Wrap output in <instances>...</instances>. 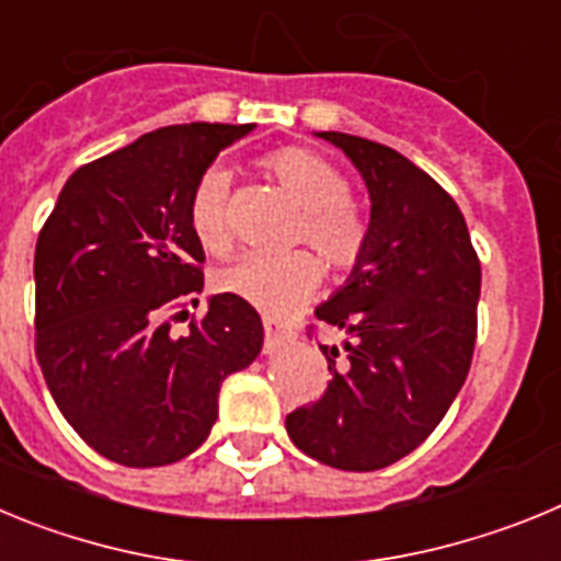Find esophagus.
Masks as SVG:
<instances>
[{
    "label": "esophagus",
    "mask_w": 561,
    "mask_h": 561,
    "mask_svg": "<svg viewBox=\"0 0 561 561\" xmlns=\"http://www.w3.org/2000/svg\"><path fill=\"white\" fill-rule=\"evenodd\" d=\"M286 336H289V331H286L284 325L277 323V320H272V317H264V351L266 354H272L277 345H284Z\"/></svg>",
    "instance_id": "34e87169"
}]
</instances>
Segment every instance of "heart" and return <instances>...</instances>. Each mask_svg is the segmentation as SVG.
<instances>
[{"label": "heart", "instance_id": "b5f03b06", "mask_svg": "<svg viewBox=\"0 0 561 561\" xmlns=\"http://www.w3.org/2000/svg\"><path fill=\"white\" fill-rule=\"evenodd\" d=\"M257 168L297 205V219L286 241L314 250L325 270L348 277L370 255L374 225L368 210L351 196L348 176L323 153L306 146H277L257 157ZM187 225L210 255L232 247L230 176L207 168L187 196ZM320 280L317 261L304 250L280 255H244L216 272L213 286L266 314H289L314 291Z\"/></svg>", "mask_w": 561, "mask_h": 561}]
</instances>
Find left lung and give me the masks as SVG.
I'll return each mask as SVG.
<instances>
[{"instance_id":"8db88e82","label":"left lung","mask_w":561,"mask_h":561,"mask_svg":"<svg viewBox=\"0 0 561 561\" xmlns=\"http://www.w3.org/2000/svg\"><path fill=\"white\" fill-rule=\"evenodd\" d=\"M320 137L365 176L374 244L348 286L314 311L345 340L320 345L329 385L286 415V433L320 463L374 472L427 440L463 388L478 340L480 257L460 207L427 171L365 137Z\"/></svg>"}]
</instances>
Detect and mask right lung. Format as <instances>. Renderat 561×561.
<instances>
[{
	"instance_id": "add662e5",
	"label": "right lung",
	"mask_w": 561,
	"mask_h": 561,
	"mask_svg": "<svg viewBox=\"0 0 561 561\" xmlns=\"http://www.w3.org/2000/svg\"><path fill=\"white\" fill-rule=\"evenodd\" d=\"M252 123H191L142 134L78 168L36 241V359L64 419L103 458L168 466L199 449L219 415L221 381L264 345L250 304L196 306L205 250L187 196L216 153Z\"/></svg>"
}]
</instances>
